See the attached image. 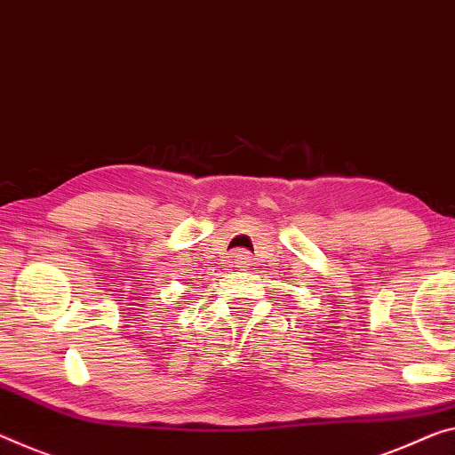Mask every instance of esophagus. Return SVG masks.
Returning a JSON list of instances; mask_svg holds the SVG:
<instances>
[{
	"label": "esophagus",
	"instance_id": "34e87169",
	"mask_svg": "<svg viewBox=\"0 0 455 455\" xmlns=\"http://www.w3.org/2000/svg\"><path fill=\"white\" fill-rule=\"evenodd\" d=\"M229 258H232L237 268H248L250 267V254L246 250H235Z\"/></svg>",
	"mask_w": 455,
	"mask_h": 455
}]
</instances>
